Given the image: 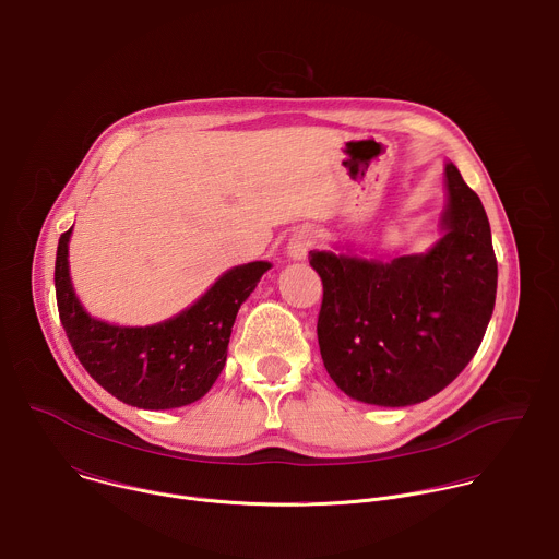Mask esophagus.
Here are the masks:
<instances>
[{
    "label": "esophagus",
    "mask_w": 559,
    "mask_h": 559,
    "mask_svg": "<svg viewBox=\"0 0 559 559\" xmlns=\"http://www.w3.org/2000/svg\"><path fill=\"white\" fill-rule=\"evenodd\" d=\"M313 241H316L313 229L300 227V229H296V231L292 234V238H289L287 254H289L292 259H296V261H302V259L307 257V252L313 248Z\"/></svg>",
    "instance_id": "esophagus-1"
}]
</instances>
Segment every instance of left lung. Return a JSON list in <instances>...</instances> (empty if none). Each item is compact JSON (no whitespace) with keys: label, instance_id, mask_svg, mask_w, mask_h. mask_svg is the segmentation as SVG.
<instances>
[{"label":"left lung","instance_id":"1","mask_svg":"<svg viewBox=\"0 0 559 559\" xmlns=\"http://www.w3.org/2000/svg\"><path fill=\"white\" fill-rule=\"evenodd\" d=\"M444 236L393 261L309 252L323 281L318 345L354 401L407 407L442 391L468 365L491 321L498 261L487 212L447 164Z\"/></svg>","mask_w":559,"mask_h":559}]
</instances>
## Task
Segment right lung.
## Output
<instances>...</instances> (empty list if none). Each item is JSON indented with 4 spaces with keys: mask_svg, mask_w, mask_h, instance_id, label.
I'll return each mask as SVG.
<instances>
[{
    "mask_svg": "<svg viewBox=\"0 0 559 559\" xmlns=\"http://www.w3.org/2000/svg\"><path fill=\"white\" fill-rule=\"evenodd\" d=\"M59 236L55 292L59 321L86 371L121 403L175 409L203 397L218 378L238 307L272 267L265 261L225 272L192 307L158 325L119 328L93 318L68 274V238Z\"/></svg>",
    "mask_w": 559,
    "mask_h": 559,
    "instance_id": "right-lung-1",
    "label": "right lung"
}]
</instances>
